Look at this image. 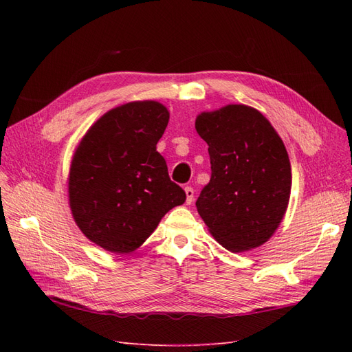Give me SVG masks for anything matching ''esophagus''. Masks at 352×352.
<instances>
[{
	"label": "esophagus",
	"mask_w": 352,
	"mask_h": 352,
	"mask_svg": "<svg viewBox=\"0 0 352 352\" xmlns=\"http://www.w3.org/2000/svg\"><path fill=\"white\" fill-rule=\"evenodd\" d=\"M185 194H186V204H192L194 201V189L190 186L185 188Z\"/></svg>",
	"instance_id": "1"
}]
</instances>
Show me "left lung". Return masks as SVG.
<instances>
[{"mask_svg":"<svg viewBox=\"0 0 352 352\" xmlns=\"http://www.w3.org/2000/svg\"><path fill=\"white\" fill-rule=\"evenodd\" d=\"M195 129L211 163V179L197 199L201 219L232 252L260 247L289 202L292 173L283 141L258 110L243 104L198 114Z\"/></svg>","mask_w":352,"mask_h":352,"instance_id":"8db88e82","label":"left lung"}]
</instances>
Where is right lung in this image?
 Masks as SVG:
<instances>
[{"label": "right lung", "mask_w": 352, "mask_h": 352, "mask_svg": "<svg viewBox=\"0 0 352 352\" xmlns=\"http://www.w3.org/2000/svg\"><path fill=\"white\" fill-rule=\"evenodd\" d=\"M168 117L157 101L119 105L89 127L74 151L72 214L83 235L105 251L140 248L166 212L186 199L157 151Z\"/></svg>", "instance_id": "right-lung-1"}]
</instances>
